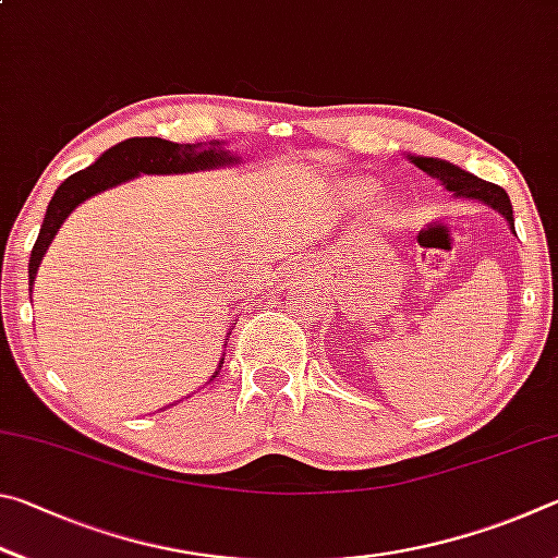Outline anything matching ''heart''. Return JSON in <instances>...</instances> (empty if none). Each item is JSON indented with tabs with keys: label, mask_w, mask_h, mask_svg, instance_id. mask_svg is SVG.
Segmentation results:
<instances>
[{
	"label": "heart",
	"mask_w": 558,
	"mask_h": 558,
	"mask_svg": "<svg viewBox=\"0 0 558 558\" xmlns=\"http://www.w3.org/2000/svg\"><path fill=\"white\" fill-rule=\"evenodd\" d=\"M372 194H374V186L369 182H364V179H352V182H347L342 189V199L349 206L366 204L372 199Z\"/></svg>",
	"instance_id": "1"
}]
</instances>
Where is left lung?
Wrapping results in <instances>:
<instances>
[{
	"label": "left lung",
	"mask_w": 558,
	"mask_h": 558,
	"mask_svg": "<svg viewBox=\"0 0 558 558\" xmlns=\"http://www.w3.org/2000/svg\"><path fill=\"white\" fill-rule=\"evenodd\" d=\"M405 157H409L415 167L423 169L430 179L440 182V186H446L448 192H452V196H458V199H475L480 204L489 206V209H495L507 221L509 229L514 231L512 204H509V196L502 186L485 182V179L470 174L458 165L446 162V159L421 157V155H405Z\"/></svg>",
	"instance_id": "obj_1"
}]
</instances>
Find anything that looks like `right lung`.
<instances>
[{
	"mask_svg": "<svg viewBox=\"0 0 558 558\" xmlns=\"http://www.w3.org/2000/svg\"><path fill=\"white\" fill-rule=\"evenodd\" d=\"M241 165V157L233 155L231 149H226L219 140L211 143H196V145H179L169 143L162 137H130L122 140L116 147H110L102 153L90 167L81 169V172L71 174L65 182L56 189L49 209H46L39 239H36L29 258V286H34L36 270H39L44 253L49 251L53 235L59 233L63 221L78 209L83 202H88L90 196L108 189L118 186L122 182H130L140 174H194V172H209V169H223ZM235 325V319H233ZM231 325V329H233ZM231 329L226 337L231 335ZM223 356L219 366L209 381L216 379V374L221 372Z\"/></svg>",
	"mask_w": 558,
	"mask_h": 558,
	"instance_id": "add662e5",
	"label": "right lung"
}]
</instances>
